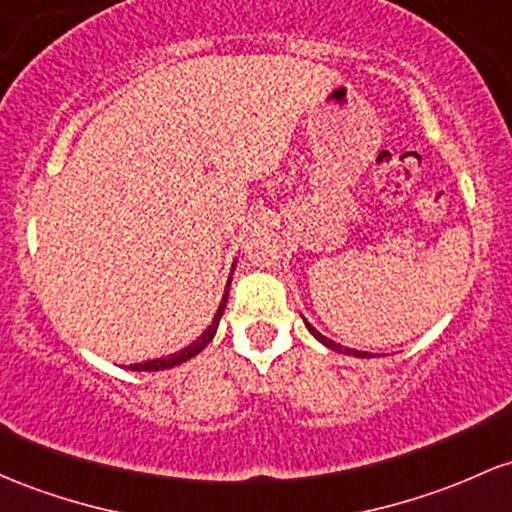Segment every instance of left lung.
I'll list each match as a JSON object with an SVG mask.
<instances>
[{
    "label": "left lung",
    "instance_id": "left-lung-1",
    "mask_svg": "<svg viewBox=\"0 0 512 512\" xmlns=\"http://www.w3.org/2000/svg\"><path fill=\"white\" fill-rule=\"evenodd\" d=\"M303 323H306V328H308V333L313 335V338H316L318 342H323L325 347H330V350H335V352H342V355H352V357H369V352H359V350H350V347H342V345H338V342H333L330 338H325V335H320L316 328H313L311 323H308V320H303Z\"/></svg>",
    "mask_w": 512,
    "mask_h": 512
}]
</instances>
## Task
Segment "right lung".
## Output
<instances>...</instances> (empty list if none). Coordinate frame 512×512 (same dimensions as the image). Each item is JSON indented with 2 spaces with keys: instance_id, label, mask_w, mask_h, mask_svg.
Wrapping results in <instances>:
<instances>
[{
  "instance_id": "add662e5",
  "label": "right lung",
  "mask_w": 512,
  "mask_h": 512,
  "mask_svg": "<svg viewBox=\"0 0 512 512\" xmlns=\"http://www.w3.org/2000/svg\"><path fill=\"white\" fill-rule=\"evenodd\" d=\"M233 269H235V265L230 267V277H228V284H226V294H223V299H221V306H218V311H216V316H213V320H211V325L209 328L204 330V333L199 335V338H196L192 345L189 347H184V350H179V352H174V355H167V357H157V359H148V362H138V364H131V372H160V369H170V367H177V364H182V362H187V359H192V357H196L199 355L201 350H204L206 345H209V342L213 340V335H216V328H218V323H221V316H223V311H226V303H228V286H230V279H233Z\"/></svg>"
}]
</instances>
